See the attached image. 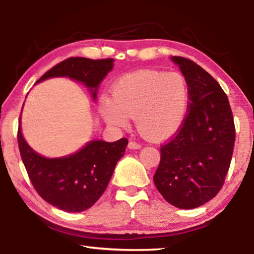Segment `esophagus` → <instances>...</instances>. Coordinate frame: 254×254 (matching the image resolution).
I'll return each instance as SVG.
<instances>
[{"instance_id":"obj_1","label":"esophagus","mask_w":254,"mask_h":254,"mask_svg":"<svg viewBox=\"0 0 254 254\" xmlns=\"http://www.w3.org/2000/svg\"><path fill=\"white\" fill-rule=\"evenodd\" d=\"M127 148L130 150H137V149L141 148V145L139 143L134 142V141H130V142H128V144H127Z\"/></svg>"}]
</instances>
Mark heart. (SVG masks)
I'll use <instances>...</instances> for the list:
<instances>
[{
    "label": "heart",
    "mask_w": 254,
    "mask_h": 254,
    "mask_svg": "<svg viewBox=\"0 0 254 254\" xmlns=\"http://www.w3.org/2000/svg\"><path fill=\"white\" fill-rule=\"evenodd\" d=\"M189 85L179 72L141 69L122 76L112 86V98L101 97L98 111L110 127H127L130 118L141 135L160 142L170 139L186 121Z\"/></svg>",
    "instance_id": "obj_1"
}]
</instances>
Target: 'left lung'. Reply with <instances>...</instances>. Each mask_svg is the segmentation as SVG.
<instances>
[{"instance_id": "8db88e82", "label": "left lung", "mask_w": 254, "mask_h": 254, "mask_svg": "<svg viewBox=\"0 0 254 254\" xmlns=\"http://www.w3.org/2000/svg\"><path fill=\"white\" fill-rule=\"evenodd\" d=\"M171 60L186 77L190 102L180 131L162 145L153 182L168 203L191 209L221 190L233 153L235 127L220 84L191 60L176 56Z\"/></svg>"}]
</instances>
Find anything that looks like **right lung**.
I'll use <instances>...</instances> for the list:
<instances>
[{
	"label": "right lung",
	"mask_w": 254,
	"mask_h": 254,
	"mask_svg": "<svg viewBox=\"0 0 254 254\" xmlns=\"http://www.w3.org/2000/svg\"><path fill=\"white\" fill-rule=\"evenodd\" d=\"M113 66L111 58L93 60L71 57L51 68L37 84L54 77H68L84 84L95 100L98 86ZM18 142L21 158L38 194L55 207L79 213L92 207L105 191L128 141L126 137L115 142L91 140L68 156L47 158L27 143L20 120Z\"/></svg>",
	"instance_id": "add662e5"
}]
</instances>
